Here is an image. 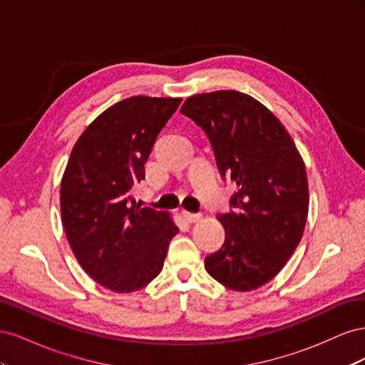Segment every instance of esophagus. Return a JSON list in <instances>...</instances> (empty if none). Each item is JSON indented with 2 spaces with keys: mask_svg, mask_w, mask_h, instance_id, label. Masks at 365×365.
<instances>
[{
  "mask_svg": "<svg viewBox=\"0 0 365 365\" xmlns=\"http://www.w3.org/2000/svg\"><path fill=\"white\" fill-rule=\"evenodd\" d=\"M182 216L187 222H197V220L202 219L201 213H190V212H185V210H182Z\"/></svg>",
  "mask_w": 365,
  "mask_h": 365,
  "instance_id": "1",
  "label": "esophagus"
}]
</instances>
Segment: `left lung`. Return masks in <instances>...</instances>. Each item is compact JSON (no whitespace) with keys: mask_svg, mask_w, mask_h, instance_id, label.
I'll return each mask as SVG.
<instances>
[{"mask_svg":"<svg viewBox=\"0 0 365 365\" xmlns=\"http://www.w3.org/2000/svg\"><path fill=\"white\" fill-rule=\"evenodd\" d=\"M181 113L204 129L220 175L237 185L230 200L236 210L217 216L225 242L205 257V269L228 289H257L302 240L309 210L304 161L282 121L248 94H195Z\"/></svg>","mask_w":365,"mask_h":365,"instance_id":"1","label":"left lung"}]
</instances>
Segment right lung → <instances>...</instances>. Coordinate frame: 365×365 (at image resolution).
I'll return each instance as SVG.
<instances>
[{
    "mask_svg": "<svg viewBox=\"0 0 365 365\" xmlns=\"http://www.w3.org/2000/svg\"><path fill=\"white\" fill-rule=\"evenodd\" d=\"M182 98L134 96L109 106L82 132L61 181V217L77 262L98 284L140 291L163 269L178 235L169 212L143 207L132 187Z\"/></svg>",
    "mask_w": 365,
    "mask_h": 365,
    "instance_id": "right-lung-1",
    "label": "right lung"
}]
</instances>
